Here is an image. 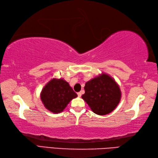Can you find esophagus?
I'll return each instance as SVG.
<instances>
[{
    "instance_id": "obj_1",
    "label": "esophagus",
    "mask_w": 158,
    "mask_h": 158,
    "mask_svg": "<svg viewBox=\"0 0 158 158\" xmlns=\"http://www.w3.org/2000/svg\"><path fill=\"white\" fill-rule=\"evenodd\" d=\"M77 94H78V97H81V94H82V92H79L77 93Z\"/></svg>"
}]
</instances>
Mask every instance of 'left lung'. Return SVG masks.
Returning a JSON list of instances; mask_svg holds the SVG:
<instances>
[{
    "instance_id": "left-lung-1",
    "label": "left lung",
    "mask_w": 158,
    "mask_h": 158,
    "mask_svg": "<svg viewBox=\"0 0 158 158\" xmlns=\"http://www.w3.org/2000/svg\"><path fill=\"white\" fill-rule=\"evenodd\" d=\"M81 97L98 115H107L115 109L121 98V91L112 77L103 73L85 83Z\"/></svg>"
}]
</instances>
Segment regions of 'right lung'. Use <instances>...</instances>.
<instances>
[{
  "label": "right lung",
  "mask_w": 158,
  "mask_h": 158,
  "mask_svg": "<svg viewBox=\"0 0 158 158\" xmlns=\"http://www.w3.org/2000/svg\"><path fill=\"white\" fill-rule=\"evenodd\" d=\"M77 97L69 83L63 79H52L43 88L40 98L44 107L50 112H62L70 101Z\"/></svg>",
  "instance_id": "add662e5"
}]
</instances>
